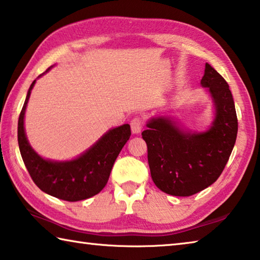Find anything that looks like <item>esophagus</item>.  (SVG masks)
Wrapping results in <instances>:
<instances>
[{
    "label": "esophagus",
    "instance_id": "esophagus-1",
    "mask_svg": "<svg viewBox=\"0 0 260 260\" xmlns=\"http://www.w3.org/2000/svg\"><path fill=\"white\" fill-rule=\"evenodd\" d=\"M143 127V121L140 117H135L131 120V128L134 134H139Z\"/></svg>",
    "mask_w": 260,
    "mask_h": 260
}]
</instances>
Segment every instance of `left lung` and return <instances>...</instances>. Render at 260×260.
<instances>
[{"instance_id":"obj_1","label":"left lung","mask_w":260,"mask_h":260,"mask_svg":"<svg viewBox=\"0 0 260 260\" xmlns=\"http://www.w3.org/2000/svg\"><path fill=\"white\" fill-rule=\"evenodd\" d=\"M201 83L215 104V119L205 133H184L175 122L155 118L142 132L152 181L169 195L191 196L208 188L222 173L234 148L237 117L230 86L205 64Z\"/></svg>"}]
</instances>
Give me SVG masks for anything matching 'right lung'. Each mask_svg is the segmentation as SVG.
Wrapping results in <instances>:
<instances>
[{
	"instance_id": "obj_1",
	"label": "right lung",
	"mask_w": 260,
	"mask_h": 260,
	"mask_svg": "<svg viewBox=\"0 0 260 260\" xmlns=\"http://www.w3.org/2000/svg\"><path fill=\"white\" fill-rule=\"evenodd\" d=\"M18 119V144L21 158L34 183L49 195L68 202L89 199L107 184L114 160L131 136V126L125 124L109 131L89 150L71 161L46 160L27 142L24 131V114L30 90Z\"/></svg>"
}]
</instances>
